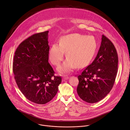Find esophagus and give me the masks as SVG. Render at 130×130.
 <instances>
[{
    "label": "esophagus",
    "mask_w": 130,
    "mask_h": 130,
    "mask_svg": "<svg viewBox=\"0 0 130 130\" xmlns=\"http://www.w3.org/2000/svg\"><path fill=\"white\" fill-rule=\"evenodd\" d=\"M68 78H69V77H68V76H64V77H63V80L64 81V80H66L68 79Z\"/></svg>",
    "instance_id": "obj_1"
}]
</instances>
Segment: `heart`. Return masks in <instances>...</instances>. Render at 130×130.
<instances>
[{"label":"heart","instance_id":"1","mask_svg":"<svg viewBox=\"0 0 130 130\" xmlns=\"http://www.w3.org/2000/svg\"><path fill=\"white\" fill-rule=\"evenodd\" d=\"M97 47L96 40L91 36L72 34L63 36L60 43H53L49 50V58L51 63L58 66L64 58L67 60L58 67L60 73H68L76 66L81 68L87 66L94 56Z\"/></svg>","mask_w":130,"mask_h":130}]
</instances>
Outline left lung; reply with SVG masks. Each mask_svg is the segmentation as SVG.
<instances>
[{"label": "left lung", "mask_w": 130, "mask_h": 130, "mask_svg": "<svg viewBox=\"0 0 130 130\" xmlns=\"http://www.w3.org/2000/svg\"><path fill=\"white\" fill-rule=\"evenodd\" d=\"M118 57L112 42L104 35L98 54L78 76L79 97L89 103L103 99L112 88L118 72Z\"/></svg>", "instance_id": "8db88e82"}]
</instances>
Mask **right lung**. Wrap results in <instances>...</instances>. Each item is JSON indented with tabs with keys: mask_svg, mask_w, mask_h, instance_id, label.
Masks as SVG:
<instances>
[{
	"mask_svg": "<svg viewBox=\"0 0 130 130\" xmlns=\"http://www.w3.org/2000/svg\"><path fill=\"white\" fill-rule=\"evenodd\" d=\"M48 32L35 34L22 42L13 59V72L19 89L26 99L38 104L52 100L62 82L48 62Z\"/></svg>",
	"mask_w": 130,
	"mask_h": 130,
	"instance_id": "1",
	"label": "right lung"
}]
</instances>
